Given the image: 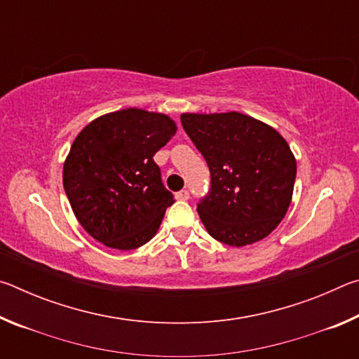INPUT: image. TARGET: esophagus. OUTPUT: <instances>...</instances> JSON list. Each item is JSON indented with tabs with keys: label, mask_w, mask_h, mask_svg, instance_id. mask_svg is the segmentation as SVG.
Wrapping results in <instances>:
<instances>
[{
	"label": "esophagus",
	"mask_w": 359,
	"mask_h": 359,
	"mask_svg": "<svg viewBox=\"0 0 359 359\" xmlns=\"http://www.w3.org/2000/svg\"><path fill=\"white\" fill-rule=\"evenodd\" d=\"M175 198L180 199V201H187V199H190V191L188 190H180L175 193Z\"/></svg>",
	"instance_id": "1"
}]
</instances>
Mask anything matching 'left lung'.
<instances>
[{
	"label": "left lung",
	"mask_w": 359,
	"mask_h": 359,
	"mask_svg": "<svg viewBox=\"0 0 359 359\" xmlns=\"http://www.w3.org/2000/svg\"><path fill=\"white\" fill-rule=\"evenodd\" d=\"M180 121L210 171L196 209L208 233L233 247L269 236L293 196L296 160L287 141L239 112L182 114Z\"/></svg>",
	"instance_id": "1"
}]
</instances>
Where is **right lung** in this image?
Returning <instances> with one entry per match:
<instances>
[{"mask_svg": "<svg viewBox=\"0 0 359 359\" xmlns=\"http://www.w3.org/2000/svg\"><path fill=\"white\" fill-rule=\"evenodd\" d=\"M165 114L123 109L79 133L63 166V187L82 228L101 244L133 250L154 238L172 193L154 161L175 135Z\"/></svg>", "mask_w": 359, "mask_h": 359, "instance_id": "add662e5", "label": "right lung"}]
</instances>
